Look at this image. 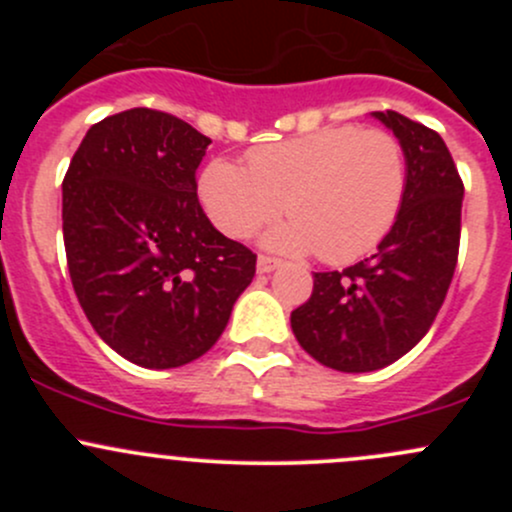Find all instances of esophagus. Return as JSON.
Here are the masks:
<instances>
[{
    "label": "esophagus",
    "mask_w": 512,
    "mask_h": 512,
    "mask_svg": "<svg viewBox=\"0 0 512 512\" xmlns=\"http://www.w3.org/2000/svg\"><path fill=\"white\" fill-rule=\"evenodd\" d=\"M277 267H280V260H277V257H270V255L257 257V272H262V275L277 270Z\"/></svg>",
    "instance_id": "1"
}]
</instances>
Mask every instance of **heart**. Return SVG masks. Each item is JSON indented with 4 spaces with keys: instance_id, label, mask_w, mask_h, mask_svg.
Instances as JSON below:
<instances>
[{
    "instance_id": "heart-1",
    "label": "heart",
    "mask_w": 512,
    "mask_h": 512,
    "mask_svg": "<svg viewBox=\"0 0 512 512\" xmlns=\"http://www.w3.org/2000/svg\"><path fill=\"white\" fill-rule=\"evenodd\" d=\"M409 165L381 128L332 126L247 153V168L218 158L198 180L203 210L232 240H247L285 213L270 235L280 250H314L329 265L369 255L404 208Z\"/></svg>"
}]
</instances>
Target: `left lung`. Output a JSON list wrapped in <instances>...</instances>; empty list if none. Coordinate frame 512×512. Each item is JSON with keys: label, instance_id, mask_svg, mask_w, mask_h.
I'll use <instances>...</instances> for the list:
<instances>
[{"label": "left lung", "instance_id": "left-lung-1", "mask_svg": "<svg viewBox=\"0 0 512 512\" xmlns=\"http://www.w3.org/2000/svg\"><path fill=\"white\" fill-rule=\"evenodd\" d=\"M406 151L404 208L379 250L347 270L314 272L312 294L292 312L299 347L329 369H384L431 329L458 262L463 180L433 128L376 111Z\"/></svg>", "mask_w": 512, "mask_h": 512}]
</instances>
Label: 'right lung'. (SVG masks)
Returning a JSON list of instances; mask_svg holds the SVG:
<instances>
[{
  "instance_id": "obj_1",
  "label": "right lung",
  "mask_w": 512,
  "mask_h": 512,
  "mask_svg": "<svg viewBox=\"0 0 512 512\" xmlns=\"http://www.w3.org/2000/svg\"><path fill=\"white\" fill-rule=\"evenodd\" d=\"M210 138L156 108L94 123L61 183L71 285L98 337L146 369L213 347L257 255L218 232L198 200Z\"/></svg>"
}]
</instances>
